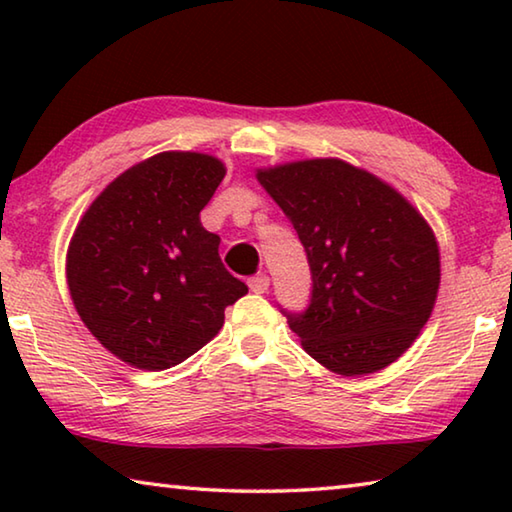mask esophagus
<instances>
[{
    "mask_svg": "<svg viewBox=\"0 0 512 512\" xmlns=\"http://www.w3.org/2000/svg\"><path fill=\"white\" fill-rule=\"evenodd\" d=\"M268 284H271V277H268L266 273L255 275V277H250V280H248V287L253 293H266Z\"/></svg>",
    "mask_w": 512,
    "mask_h": 512,
    "instance_id": "esophagus-1",
    "label": "esophagus"
}]
</instances>
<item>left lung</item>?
<instances>
[{"instance_id":"left-lung-1","label":"left lung","mask_w":512,"mask_h":512,"mask_svg":"<svg viewBox=\"0 0 512 512\" xmlns=\"http://www.w3.org/2000/svg\"><path fill=\"white\" fill-rule=\"evenodd\" d=\"M311 268V300L284 311L309 357L368 375L418 339L438 296L440 253L422 214L372 173L336 158L259 169Z\"/></svg>"}]
</instances>
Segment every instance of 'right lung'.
Wrapping results in <instances>:
<instances>
[{
	"label": "right lung",
	"instance_id": "1",
	"mask_svg": "<svg viewBox=\"0 0 512 512\" xmlns=\"http://www.w3.org/2000/svg\"><path fill=\"white\" fill-rule=\"evenodd\" d=\"M225 167L164 151L94 198L67 250V287L103 348L142 370H167L212 341L248 287L219 257L201 210Z\"/></svg>",
	"mask_w": 512,
	"mask_h": 512
}]
</instances>
